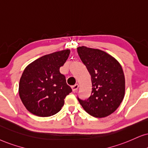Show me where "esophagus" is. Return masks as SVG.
<instances>
[{"label": "esophagus", "instance_id": "esophagus-1", "mask_svg": "<svg viewBox=\"0 0 148 148\" xmlns=\"http://www.w3.org/2000/svg\"><path fill=\"white\" fill-rule=\"evenodd\" d=\"M78 84H76V85H73L72 87V91H76V90H77L78 89Z\"/></svg>", "mask_w": 148, "mask_h": 148}]
</instances>
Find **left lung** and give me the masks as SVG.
I'll return each mask as SVG.
<instances>
[{"instance_id":"obj_1","label":"left lung","mask_w":148,"mask_h":148,"mask_svg":"<svg viewBox=\"0 0 148 148\" xmlns=\"http://www.w3.org/2000/svg\"><path fill=\"white\" fill-rule=\"evenodd\" d=\"M80 59L91 76L92 90L87 99L78 97L84 110L95 117L111 115L119 107L125 94V77L115 58L99 49L77 48Z\"/></svg>"}]
</instances>
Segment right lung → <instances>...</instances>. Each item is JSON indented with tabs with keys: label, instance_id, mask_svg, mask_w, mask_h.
<instances>
[{
	"label": "right lung",
	"instance_id": "add662e5",
	"mask_svg": "<svg viewBox=\"0 0 148 148\" xmlns=\"http://www.w3.org/2000/svg\"><path fill=\"white\" fill-rule=\"evenodd\" d=\"M70 50L43 56L24 69L19 84V95L26 108L40 117L60 111L72 89L59 72L70 55Z\"/></svg>",
	"mask_w": 148,
	"mask_h": 148
}]
</instances>
